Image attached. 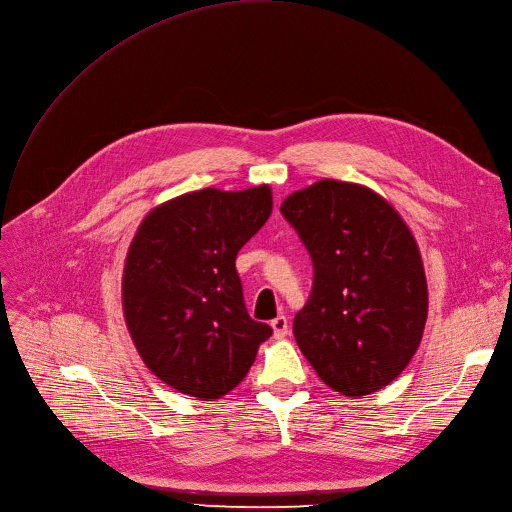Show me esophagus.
<instances>
[{"mask_svg": "<svg viewBox=\"0 0 512 512\" xmlns=\"http://www.w3.org/2000/svg\"><path fill=\"white\" fill-rule=\"evenodd\" d=\"M271 327H273V332H275V338H285V336H288V332H290L288 319H285L283 315L275 317V319L271 321Z\"/></svg>", "mask_w": 512, "mask_h": 512, "instance_id": "obj_1", "label": "esophagus"}]
</instances>
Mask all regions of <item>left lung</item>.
<instances>
[{
	"instance_id": "left-lung-1",
	"label": "left lung",
	"mask_w": 512,
	"mask_h": 512,
	"mask_svg": "<svg viewBox=\"0 0 512 512\" xmlns=\"http://www.w3.org/2000/svg\"><path fill=\"white\" fill-rule=\"evenodd\" d=\"M281 214L313 260L294 336L319 378L346 397L393 382L418 351L428 292L416 239L374 191L325 178Z\"/></svg>"
}]
</instances>
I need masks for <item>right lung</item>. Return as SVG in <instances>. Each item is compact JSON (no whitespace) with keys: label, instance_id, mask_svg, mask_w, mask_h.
<instances>
[{"label":"right lung","instance_id":"right-lung-1","mask_svg":"<svg viewBox=\"0 0 512 512\" xmlns=\"http://www.w3.org/2000/svg\"><path fill=\"white\" fill-rule=\"evenodd\" d=\"M271 210L267 185L201 189L163 203L138 227L124 269V315L142 361L176 391L224 397L273 334L248 315L235 269Z\"/></svg>","mask_w":512,"mask_h":512}]
</instances>
